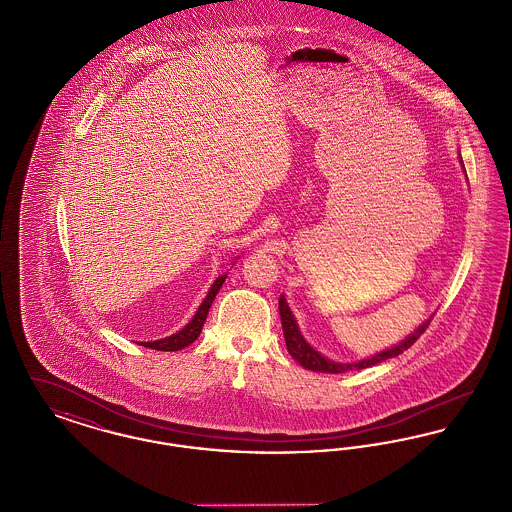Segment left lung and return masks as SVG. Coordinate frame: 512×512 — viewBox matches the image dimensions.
Returning <instances> with one entry per match:
<instances>
[{"mask_svg": "<svg viewBox=\"0 0 512 512\" xmlns=\"http://www.w3.org/2000/svg\"><path fill=\"white\" fill-rule=\"evenodd\" d=\"M463 163V159H461ZM278 309H280V318H282V328H284V338H286V345H288V351L292 355L293 359L307 368V370H315V372H326V374H340V372H347V370H361V368H368V366L378 365V363H384L391 357H397L401 355L403 351H407L414 341L418 340L422 336V332L428 328L430 324V318L424 320L414 332H411L405 340L391 345L388 349L372 355V357H366L361 361H353V363H338V361H332L328 357H324L320 351H317L309 341L303 338L301 330H299V324L293 317L292 309L286 301L284 295H280V301H278Z\"/></svg>", "mask_w": 512, "mask_h": 512, "instance_id": "1", "label": "left lung"}]
</instances>
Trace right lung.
<instances>
[{"instance_id": "obj_1", "label": "right lung", "mask_w": 512, "mask_h": 512, "mask_svg": "<svg viewBox=\"0 0 512 512\" xmlns=\"http://www.w3.org/2000/svg\"><path fill=\"white\" fill-rule=\"evenodd\" d=\"M224 280H226V274H222V276H219V278L213 282V286H211L209 293L205 295L203 303L197 307L194 317H192V320H190L182 330H178L176 334L167 336V338H163V340L142 341L140 345L149 347V349H157V351H180V349L188 347L190 343H194V341L197 340V336L201 334V328H203V324H205L207 313H209V309H211V305H213V299L217 297V293H219L220 288H222Z\"/></svg>"}]
</instances>
